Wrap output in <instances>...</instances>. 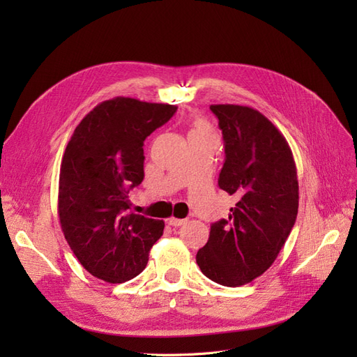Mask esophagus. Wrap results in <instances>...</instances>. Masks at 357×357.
I'll return each mask as SVG.
<instances>
[{
	"mask_svg": "<svg viewBox=\"0 0 357 357\" xmlns=\"http://www.w3.org/2000/svg\"><path fill=\"white\" fill-rule=\"evenodd\" d=\"M168 225H171V226H181V225H185L186 223V219H177V218H169L168 220Z\"/></svg>",
	"mask_w": 357,
	"mask_h": 357,
	"instance_id": "obj_1",
	"label": "esophagus"
}]
</instances>
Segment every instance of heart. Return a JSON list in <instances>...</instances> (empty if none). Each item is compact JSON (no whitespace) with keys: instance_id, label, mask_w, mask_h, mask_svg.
Segmentation results:
<instances>
[{"instance_id":"heart-1","label":"heart","mask_w":357,"mask_h":357,"mask_svg":"<svg viewBox=\"0 0 357 357\" xmlns=\"http://www.w3.org/2000/svg\"><path fill=\"white\" fill-rule=\"evenodd\" d=\"M189 135H213V134H211V128L208 126L207 122L202 121V119H197V121L192 123Z\"/></svg>"}]
</instances>
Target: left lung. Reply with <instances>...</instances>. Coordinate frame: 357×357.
Returning a JSON list of instances; mask_svg holds the SVG:
<instances>
[{
	"instance_id": "8db88e82",
	"label": "left lung",
	"mask_w": 357,
	"mask_h": 357,
	"mask_svg": "<svg viewBox=\"0 0 357 357\" xmlns=\"http://www.w3.org/2000/svg\"><path fill=\"white\" fill-rule=\"evenodd\" d=\"M225 142L219 188L238 202L228 220L211 225L197 253L202 274L238 287L274 264L298 215L299 186L294 155L283 134L252 107L214 104Z\"/></svg>"
}]
</instances>
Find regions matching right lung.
Listing matches in <instances>:
<instances>
[{
	"instance_id": "obj_1",
	"label": "right lung",
	"mask_w": 357,
	"mask_h": 357,
	"mask_svg": "<svg viewBox=\"0 0 357 357\" xmlns=\"http://www.w3.org/2000/svg\"><path fill=\"white\" fill-rule=\"evenodd\" d=\"M176 105L116 96L86 114L62 156L58 214L86 271L123 283L143 271L164 220L129 211L128 193L144 178V139Z\"/></svg>"
}]
</instances>
